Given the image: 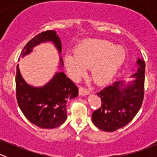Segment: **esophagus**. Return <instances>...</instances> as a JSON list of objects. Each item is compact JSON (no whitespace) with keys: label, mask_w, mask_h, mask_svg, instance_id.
<instances>
[{"label":"esophagus","mask_w":157,"mask_h":157,"mask_svg":"<svg viewBox=\"0 0 157 157\" xmlns=\"http://www.w3.org/2000/svg\"><path fill=\"white\" fill-rule=\"evenodd\" d=\"M89 93H90V91L88 90V89L84 87V86H80V88H79V93L81 96H86V95L89 94Z\"/></svg>","instance_id":"34e87169"}]
</instances>
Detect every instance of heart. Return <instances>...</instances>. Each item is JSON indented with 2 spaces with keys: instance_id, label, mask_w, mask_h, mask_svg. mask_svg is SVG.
<instances>
[{
  "instance_id": "b5f03b06",
  "label": "heart",
  "mask_w": 157,
  "mask_h": 157,
  "mask_svg": "<svg viewBox=\"0 0 157 157\" xmlns=\"http://www.w3.org/2000/svg\"><path fill=\"white\" fill-rule=\"evenodd\" d=\"M126 53L123 48L102 39H88L77 45L74 55H67L64 64L74 78L80 77L91 67V76L97 84L109 81L124 63Z\"/></svg>"
}]
</instances>
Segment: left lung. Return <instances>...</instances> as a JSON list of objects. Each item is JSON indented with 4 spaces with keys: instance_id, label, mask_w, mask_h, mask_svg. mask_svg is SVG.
<instances>
[{
    "instance_id": "8db88e82",
    "label": "left lung",
    "mask_w": 157,
    "mask_h": 157,
    "mask_svg": "<svg viewBox=\"0 0 157 157\" xmlns=\"http://www.w3.org/2000/svg\"><path fill=\"white\" fill-rule=\"evenodd\" d=\"M137 63L138 69L132 76L136 78L132 83L115 82L96 93L102 104L93 112L92 119L102 131L112 132L123 128L140 110L144 96L145 62L138 59Z\"/></svg>"
}]
</instances>
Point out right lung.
<instances>
[{
    "label": "right lung",
    "mask_w": 157,
    "mask_h": 157,
    "mask_svg": "<svg viewBox=\"0 0 157 157\" xmlns=\"http://www.w3.org/2000/svg\"><path fill=\"white\" fill-rule=\"evenodd\" d=\"M48 41L55 44L59 53L61 52V40L55 31L47 30L39 33L28 42L22 50V57L30 53L36 45ZM61 63L63 64L61 58ZM16 94L19 107L30 122L39 128L52 129L65 121L67 101L77 96L78 88L63 72L56 73L45 86L33 87L24 81L17 65Z\"/></svg>",
    "instance_id": "1"
}]
</instances>
